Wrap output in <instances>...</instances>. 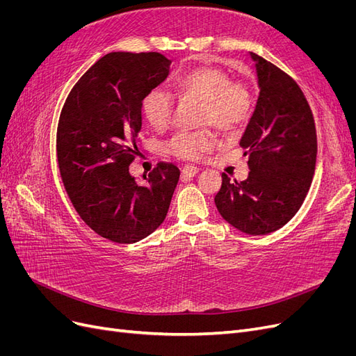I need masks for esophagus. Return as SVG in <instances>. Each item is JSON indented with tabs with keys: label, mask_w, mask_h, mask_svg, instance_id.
Returning a JSON list of instances; mask_svg holds the SVG:
<instances>
[{
	"label": "esophagus",
	"mask_w": 356,
	"mask_h": 356,
	"mask_svg": "<svg viewBox=\"0 0 356 356\" xmlns=\"http://www.w3.org/2000/svg\"><path fill=\"white\" fill-rule=\"evenodd\" d=\"M199 172V168L195 165H186L182 168V177H195Z\"/></svg>",
	"instance_id": "1"
}]
</instances>
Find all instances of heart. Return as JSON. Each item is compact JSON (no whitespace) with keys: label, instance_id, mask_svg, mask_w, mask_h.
<instances>
[{"label":"heart","instance_id":"1","mask_svg":"<svg viewBox=\"0 0 356 356\" xmlns=\"http://www.w3.org/2000/svg\"><path fill=\"white\" fill-rule=\"evenodd\" d=\"M175 90L181 99L200 101L197 123L213 124L222 132L241 127L252 111V92L239 80H230L224 70L213 65L191 68L178 75ZM175 99L163 88L149 89L141 110L156 131H165L172 122ZM213 144V134L204 127L191 132H177L166 143V149L179 159H199Z\"/></svg>","mask_w":356,"mask_h":356}]
</instances>
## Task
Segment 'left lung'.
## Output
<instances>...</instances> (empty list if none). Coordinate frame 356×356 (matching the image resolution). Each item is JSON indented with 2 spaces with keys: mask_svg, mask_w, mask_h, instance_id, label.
<instances>
[{
  "mask_svg": "<svg viewBox=\"0 0 356 356\" xmlns=\"http://www.w3.org/2000/svg\"><path fill=\"white\" fill-rule=\"evenodd\" d=\"M255 62V110L241 138L250 174L245 181L222 184L215 196L221 217L246 234H267L294 217L315 174L316 129L298 84L261 56Z\"/></svg>",
  "mask_w": 356,
  "mask_h": 356,
  "instance_id": "8db88e82",
  "label": "left lung"
}]
</instances>
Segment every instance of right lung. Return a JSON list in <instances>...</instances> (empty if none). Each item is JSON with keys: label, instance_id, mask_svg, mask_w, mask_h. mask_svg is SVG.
<instances>
[{"label": "right lung", "instance_id": "add662e5", "mask_svg": "<svg viewBox=\"0 0 356 356\" xmlns=\"http://www.w3.org/2000/svg\"><path fill=\"white\" fill-rule=\"evenodd\" d=\"M156 51H113L75 83L56 135L59 172L80 218L102 238L135 243L165 221L179 169L160 161L138 184L129 165L138 154L144 95L169 75Z\"/></svg>", "mask_w": 356, "mask_h": 356}]
</instances>
